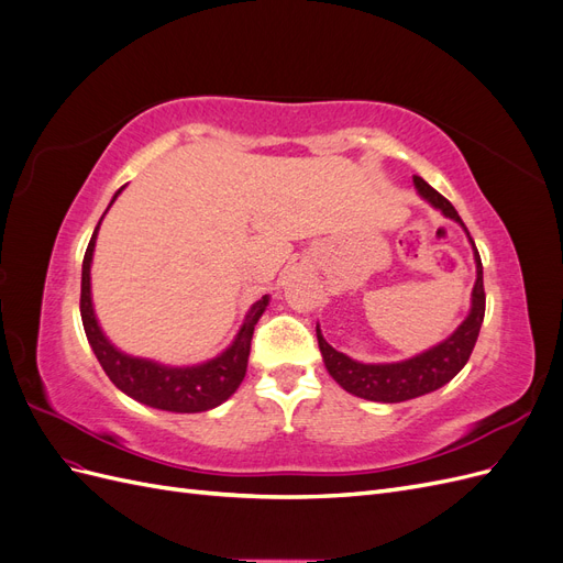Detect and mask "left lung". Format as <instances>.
Masks as SVG:
<instances>
[{"instance_id":"1","label":"left lung","mask_w":563,"mask_h":563,"mask_svg":"<svg viewBox=\"0 0 563 563\" xmlns=\"http://www.w3.org/2000/svg\"><path fill=\"white\" fill-rule=\"evenodd\" d=\"M413 185L424 201L432 203V207L444 213L446 218L455 220V223L467 234V240L474 251V263H476L472 308H470V314L463 319V323H460V327L446 340H441L439 345L411 356V360L391 362V364H364V362L352 360V356H347L343 352H338L335 347H331L327 343V338L321 335V329L317 323L319 350L323 356V366H327V371L331 373V378L345 391H350V395L368 399V401L399 404V401H408V399L428 395V391H434L439 387H444L446 383H451L467 364L476 338H479V329H482L484 312H486L484 267H482L479 251H476L465 223L460 220L457 211L453 209V203L441 197L434 187H430L420 176H413Z\"/></svg>"}]
</instances>
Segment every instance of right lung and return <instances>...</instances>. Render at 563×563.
<instances>
[{"mask_svg":"<svg viewBox=\"0 0 563 563\" xmlns=\"http://www.w3.org/2000/svg\"><path fill=\"white\" fill-rule=\"evenodd\" d=\"M122 190L114 192L110 207L114 203V199L122 195ZM103 218L98 220L91 242L87 246V253H84L79 310H81V323H84V331H87L89 345L100 366H103V371L108 373V378L114 383L117 389H122L126 397L141 401L145 406L159 408V411L201 413V411H211V408L228 401L246 376L253 329L269 305V296H263L261 300H255L251 305L242 329L234 335L230 347L209 362L195 364V366H166L155 360H145V356H131L110 343V338L103 333V329H100L96 310H93L91 263H93L96 236H98L100 223H103Z\"/></svg>","mask_w":563,"mask_h":563,"instance_id":"1","label":"right lung"}]
</instances>
